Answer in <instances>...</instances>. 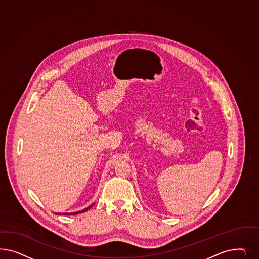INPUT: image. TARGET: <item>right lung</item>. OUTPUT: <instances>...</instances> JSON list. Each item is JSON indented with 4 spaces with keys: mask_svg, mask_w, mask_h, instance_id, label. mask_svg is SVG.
Masks as SVG:
<instances>
[{
    "mask_svg": "<svg viewBox=\"0 0 259 259\" xmlns=\"http://www.w3.org/2000/svg\"><path fill=\"white\" fill-rule=\"evenodd\" d=\"M92 206H93V204L92 205H91L90 207H88V208H85V209H83V210H79V211H76V212H69V213H57V214H63V215H66V214H67V215H74V214H78V213H81V212H84V211H87L88 209H91L92 208Z\"/></svg>",
    "mask_w": 259,
    "mask_h": 259,
    "instance_id": "obj_1",
    "label": "right lung"
}]
</instances>
